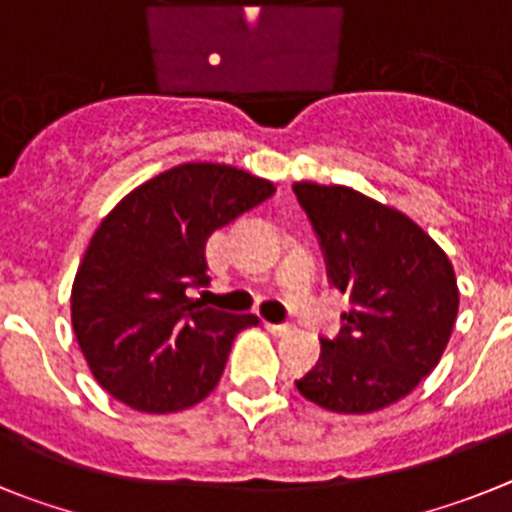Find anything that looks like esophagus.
<instances>
[{
    "mask_svg": "<svg viewBox=\"0 0 512 512\" xmlns=\"http://www.w3.org/2000/svg\"><path fill=\"white\" fill-rule=\"evenodd\" d=\"M265 330H268L270 335H278V337H281V335H288V332H291L293 327H291V324H273V322H265Z\"/></svg>",
    "mask_w": 512,
    "mask_h": 512,
    "instance_id": "1",
    "label": "esophagus"
}]
</instances>
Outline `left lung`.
Segmentation results:
<instances>
[{"label": "left lung", "mask_w": 512, "mask_h": 512, "mask_svg": "<svg viewBox=\"0 0 512 512\" xmlns=\"http://www.w3.org/2000/svg\"><path fill=\"white\" fill-rule=\"evenodd\" d=\"M327 278L348 293L340 335L296 381L309 402L366 415L407 397L441 361L459 314L446 252L402 211L345 185L296 182Z\"/></svg>", "instance_id": "8db88e82"}]
</instances>
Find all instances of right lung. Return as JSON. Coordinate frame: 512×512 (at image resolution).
<instances>
[{
    "mask_svg": "<svg viewBox=\"0 0 512 512\" xmlns=\"http://www.w3.org/2000/svg\"><path fill=\"white\" fill-rule=\"evenodd\" d=\"M273 182L229 164L172 167L123 198L97 226L71 286V324L102 389L167 415L206 399L231 342L255 314L190 299L206 286L213 231L268 201Z\"/></svg>",
    "mask_w": 512,
    "mask_h": 512,
    "instance_id": "obj_1",
    "label": "right lung"
}]
</instances>
